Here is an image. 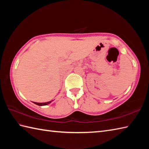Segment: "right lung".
Instances as JSON below:
<instances>
[{
	"label": "right lung",
	"instance_id": "add662e5",
	"mask_svg": "<svg viewBox=\"0 0 149 149\" xmlns=\"http://www.w3.org/2000/svg\"><path fill=\"white\" fill-rule=\"evenodd\" d=\"M51 102H52V100H51V101H49V102H43V103L34 102H33V103H34V104H36V105H38V106H45V105H48V104H49L51 103Z\"/></svg>",
	"mask_w": 149,
	"mask_h": 149
}]
</instances>
